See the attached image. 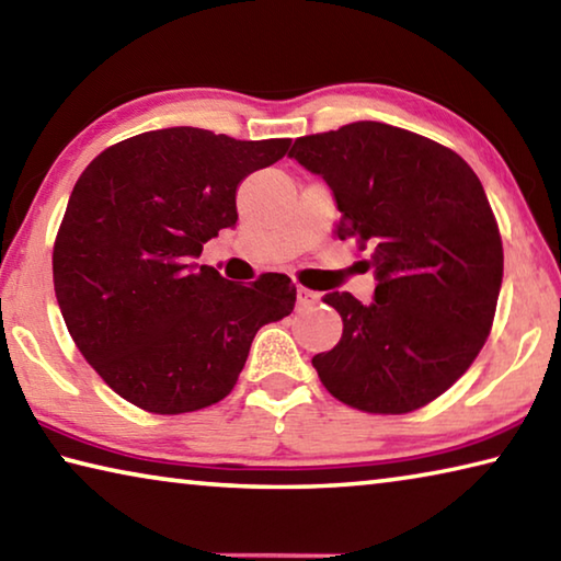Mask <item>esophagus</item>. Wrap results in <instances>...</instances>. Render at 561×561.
I'll return each mask as SVG.
<instances>
[{"label":"esophagus","instance_id":"34e87169","mask_svg":"<svg viewBox=\"0 0 561 561\" xmlns=\"http://www.w3.org/2000/svg\"><path fill=\"white\" fill-rule=\"evenodd\" d=\"M317 301V294L314 291H309V289H304V287H297V307L299 309H307V307H311V304Z\"/></svg>","mask_w":561,"mask_h":561}]
</instances>
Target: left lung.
I'll list each match as a JSON object with an SVG mask.
<instances>
[{
	"mask_svg": "<svg viewBox=\"0 0 561 561\" xmlns=\"http://www.w3.org/2000/svg\"><path fill=\"white\" fill-rule=\"evenodd\" d=\"M331 187L341 240L374 250V299L329 291L344 334L311 358L341 403L408 413L448 391L480 354L502 287V240L478 175L417 133L378 121L297 138Z\"/></svg>",
	"mask_w": 561,
	"mask_h": 561,
	"instance_id": "obj_1",
	"label": "left lung"
}]
</instances>
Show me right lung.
I'll use <instances>...</instances> for the list:
<instances>
[{
	"mask_svg": "<svg viewBox=\"0 0 561 561\" xmlns=\"http://www.w3.org/2000/svg\"><path fill=\"white\" fill-rule=\"evenodd\" d=\"M289 138L234 140L163 128L111 146L83 170L54 244V291L83 358L148 413L201 411L232 391L257 331L291 314L297 287H250L197 264L237 225V187Z\"/></svg>",
	"mask_w": 561,
	"mask_h": 561,
	"instance_id": "1",
	"label": "right lung"
}]
</instances>
